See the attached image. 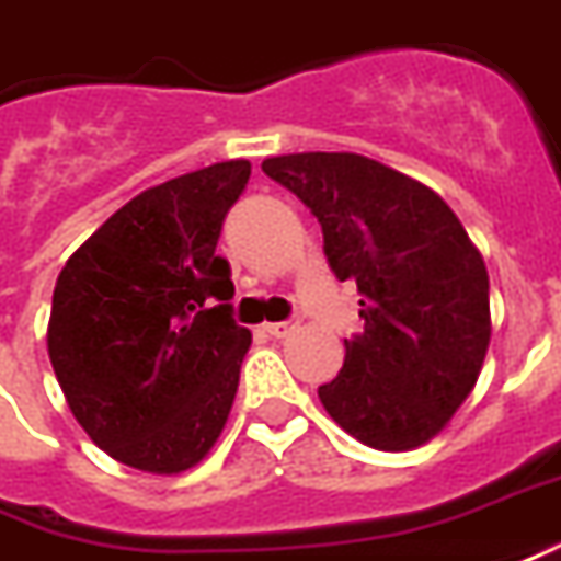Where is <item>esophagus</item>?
I'll return each mask as SVG.
<instances>
[{
  "label": "esophagus",
  "instance_id": "1",
  "mask_svg": "<svg viewBox=\"0 0 561 561\" xmlns=\"http://www.w3.org/2000/svg\"><path fill=\"white\" fill-rule=\"evenodd\" d=\"M297 328H300V319H291V321H270V324H264V331H267L270 336H276V340H279V336L294 334Z\"/></svg>",
  "mask_w": 561,
  "mask_h": 561
}]
</instances>
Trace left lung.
Listing matches in <instances>:
<instances>
[{
    "label": "left lung",
    "mask_w": 561,
    "mask_h": 561,
    "mask_svg": "<svg viewBox=\"0 0 561 561\" xmlns=\"http://www.w3.org/2000/svg\"><path fill=\"white\" fill-rule=\"evenodd\" d=\"M319 218L324 257L362 294L364 331L319 386L336 425L401 453L431 440L471 394L489 348V273L431 187L362 154H282L261 163Z\"/></svg>",
    "instance_id": "1"
}]
</instances>
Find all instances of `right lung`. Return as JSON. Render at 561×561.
Listing matches in <instances>:
<instances>
[{
  "label": "right lung",
  "instance_id": "obj_1",
  "mask_svg": "<svg viewBox=\"0 0 561 561\" xmlns=\"http://www.w3.org/2000/svg\"><path fill=\"white\" fill-rule=\"evenodd\" d=\"M249 175V160H227L148 187L57 276V382L90 440L130 468L187 471L225 428L252 334L215 245Z\"/></svg>",
  "mask_w": 561,
  "mask_h": 561
}]
</instances>
